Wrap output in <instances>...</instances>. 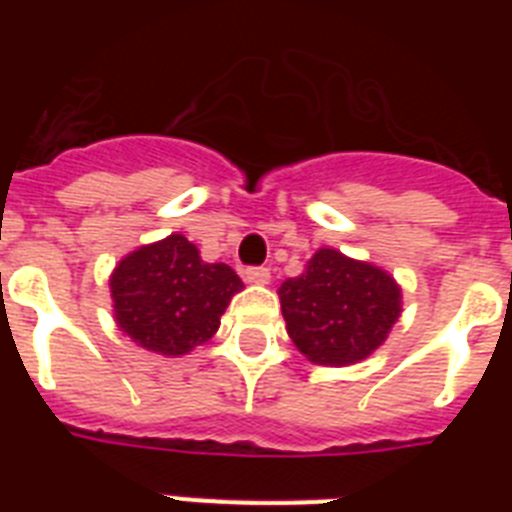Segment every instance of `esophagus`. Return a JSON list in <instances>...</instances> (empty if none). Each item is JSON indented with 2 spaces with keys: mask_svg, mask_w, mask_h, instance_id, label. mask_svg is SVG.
<instances>
[{
  "mask_svg": "<svg viewBox=\"0 0 512 512\" xmlns=\"http://www.w3.org/2000/svg\"><path fill=\"white\" fill-rule=\"evenodd\" d=\"M244 279H247L249 284H268V281H271V271H268V268H247V271H244Z\"/></svg>",
  "mask_w": 512,
  "mask_h": 512,
  "instance_id": "1",
  "label": "esophagus"
}]
</instances>
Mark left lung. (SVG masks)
Returning a JSON list of instances; mask_svg holds the SVG:
<instances>
[{"mask_svg":"<svg viewBox=\"0 0 512 512\" xmlns=\"http://www.w3.org/2000/svg\"><path fill=\"white\" fill-rule=\"evenodd\" d=\"M281 313L297 350L319 366L364 361L398 321L401 284L385 268L321 247L305 271L279 287Z\"/></svg>","mask_w":512,"mask_h":512,"instance_id":"obj_1","label":"left lung"}]
</instances>
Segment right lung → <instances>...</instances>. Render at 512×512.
Returning a JSON list of instances; mask_svg holds the SVG:
<instances>
[{"label":"right lung","instance_id":"obj_1","mask_svg":"<svg viewBox=\"0 0 512 512\" xmlns=\"http://www.w3.org/2000/svg\"><path fill=\"white\" fill-rule=\"evenodd\" d=\"M116 327L159 356H185L220 327L244 281L231 265L201 260L183 233L124 255L108 279Z\"/></svg>","mask_w":512,"mask_h":512}]
</instances>
